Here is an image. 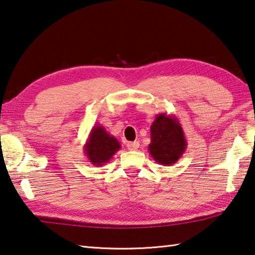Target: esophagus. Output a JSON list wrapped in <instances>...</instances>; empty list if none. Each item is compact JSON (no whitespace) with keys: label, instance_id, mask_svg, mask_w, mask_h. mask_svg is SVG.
<instances>
[{"label":"esophagus","instance_id":"obj_1","mask_svg":"<svg viewBox=\"0 0 255 255\" xmlns=\"http://www.w3.org/2000/svg\"><path fill=\"white\" fill-rule=\"evenodd\" d=\"M127 148L129 149V150H136V149L139 148V142L138 141L127 142Z\"/></svg>","mask_w":255,"mask_h":255}]
</instances>
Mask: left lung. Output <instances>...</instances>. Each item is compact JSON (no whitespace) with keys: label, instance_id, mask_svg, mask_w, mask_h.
Segmentation results:
<instances>
[{"label":"left lung","instance_id":"8db88e82","mask_svg":"<svg viewBox=\"0 0 255 255\" xmlns=\"http://www.w3.org/2000/svg\"><path fill=\"white\" fill-rule=\"evenodd\" d=\"M187 144L178 117L166 113L158 114L151 124L148 146L153 160L162 166H171L182 157Z\"/></svg>","mask_w":255,"mask_h":255}]
</instances>
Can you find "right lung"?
Here are the masks:
<instances>
[{
  "mask_svg": "<svg viewBox=\"0 0 255 255\" xmlns=\"http://www.w3.org/2000/svg\"><path fill=\"white\" fill-rule=\"evenodd\" d=\"M121 149V143L103 125H95L84 144V153L93 166L102 167Z\"/></svg>",
  "mask_w": 255,
  "mask_h": 255,
  "instance_id": "right-lung-1",
  "label": "right lung"
}]
</instances>
